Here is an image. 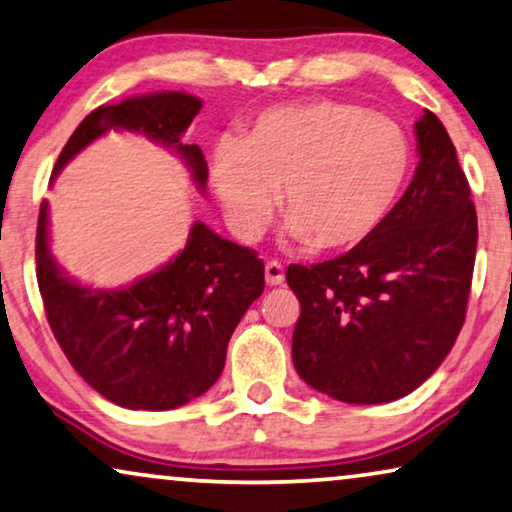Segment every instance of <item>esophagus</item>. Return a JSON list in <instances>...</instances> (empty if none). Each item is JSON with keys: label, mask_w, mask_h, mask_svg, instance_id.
<instances>
[{"label": "esophagus", "mask_w": 512, "mask_h": 512, "mask_svg": "<svg viewBox=\"0 0 512 512\" xmlns=\"http://www.w3.org/2000/svg\"><path fill=\"white\" fill-rule=\"evenodd\" d=\"M265 282H268L270 286H279L284 282L282 263H277V261L265 263Z\"/></svg>", "instance_id": "1"}]
</instances>
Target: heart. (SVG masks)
Instances as JSON below:
<instances>
[{"mask_svg": "<svg viewBox=\"0 0 512 512\" xmlns=\"http://www.w3.org/2000/svg\"><path fill=\"white\" fill-rule=\"evenodd\" d=\"M412 146L394 118L335 100L272 109L242 144L214 151L212 184L226 223L254 242L277 207L293 242L340 251L366 242L396 207Z\"/></svg>", "mask_w": 512, "mask_h": 512, "instance_id": "heart-1", "label": "heart"}]
</instances>
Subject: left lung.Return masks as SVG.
<instances>
[{"label":"left lung","instance_id":"left-lung-1","mask_svg":"<svg viewBox=\"0 0 512 512\" xmlns=\"http://www.w3.org/2000/svg\"><path fill=\"white\" fill-rule=\"evenodd\" d=\"M419 163L387 221L347 254L289 265L293 366L342 403H389L429 380L464 326L478 216L445 125L415 123Z\"/></svg>","mask_w":512,"mask_h":512}]
</instances>
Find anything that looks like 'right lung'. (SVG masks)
Masks as SVG:
<instances>
[{"label":"right lung","mask_w":512,"mask_h":512,"mask_svg":"<svg viewBox=\"0 0 512 512\" xmlns=\"http://www.w3.org/2000/svg\"><path fill=\"white\" fill-rule=\"evenodd\" d=\"M200 109V97L167 90L97 107L69 137L53 179L109 130H130L179 153L202 193L207 160L198 144H184ZM263 272L254 251L195 221L163 268L123 289H93L55 263L41 202L37 282L48 324L76 373L121 408L172 410L205 394L226 366L235 326L263 293Z\"/></svg>","instance_id":"1"}]
</instances>
